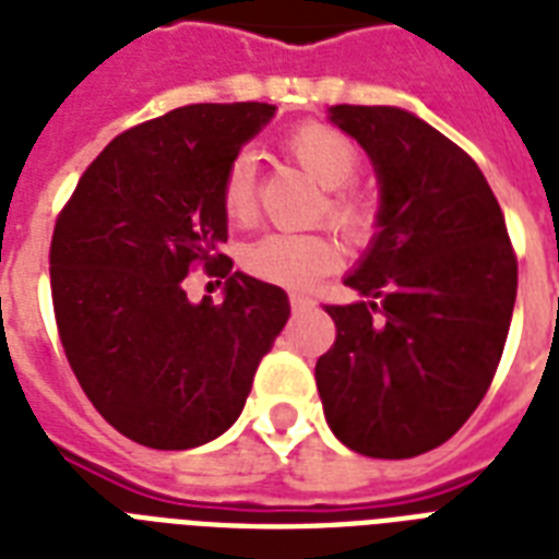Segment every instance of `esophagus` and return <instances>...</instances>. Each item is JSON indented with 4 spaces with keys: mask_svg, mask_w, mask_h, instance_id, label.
<instances>
[{
    "mask_svg": "<svg viewBox=\"0 0 559 559\" xmlns=\"http://www.w3.org/2000/svg\"><path fill=\"white\" fill-rule=\"evenodd\" d=\"M289 305H293V310H296V313H305V310H310V307H313V298L301 296V293H293V296H289Z\"/></svg>",
    "mask_w": 559,
    "mask_h": 559,
    "instance_id": "obj_1",
    "label": "esophagus"
}]
</instances>
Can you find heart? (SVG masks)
Returning a JSON list of instances; mask_svg holds the SVG:
<instances>
[{"mask_svg":"<svg viewBox=\"0 0 559 559\" xmlns=\"http://www.w3.org/2000/svg\"><path fill=\"white\" fill-rule=\"evenodd\" d=\"M284 151L310 174L322 188L324 217L348 237H366L373 226V214L368 202L348 182L357 177L359 151L348 135L322 121H305L289 130L284 139ZM219 205L228 219L249 223L254 214V159L249 153H237L228 162L226 174L219 179ZM246 270L261 281L278 287L301 289L340 266V246L319 231H272L246 246Z\"/></svg>","mask_w":559,"mask_h":559,"instance_id":"b5f03b06","label":"heart"}]
</instances>
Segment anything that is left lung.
Wrapping results in <instances>:
<instances>
[{
	"label": "left lung",
	"instance_id": "1",
	"mask_svg": "<svg viewBox=\"0 0 559 559\" xmlns=\"http://www.w3.org/2000/svg\"><path fill=\"white\" fill-rule=\"evenodd\" d=\"M380 179L371 249L345 284L362 301L328 305L333 348L316 362L324 417L371 459H415L476 412L502 359L516 254L478 165L397 107H331Z\"/></svg>",
	"mask_w": 559,
	"mask_h": 559
}]
</instances>
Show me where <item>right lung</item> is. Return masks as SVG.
I'll list each match as a JSON object with an SVG mask.
<instances>
[{
  "instance_id": "1",
  "label": "right lung",
  "mask_w": 559,
  "mask_h": 559,
  "mask_svg": "<svg viewBox=\"0 0 559 559\" xmlns=\"http://www.w3.org/2000/svg\"><path fill=\"white\" fill-rule=\"evenodd\" d=\"M272 104H191L116 135L83 170L51 237L66 359L100 417L151 450H191L235 424L287 293L231 272L219 179ZM193 265L227 278L223 306L187 301Z\"/></svg>"
}]
</instances>
